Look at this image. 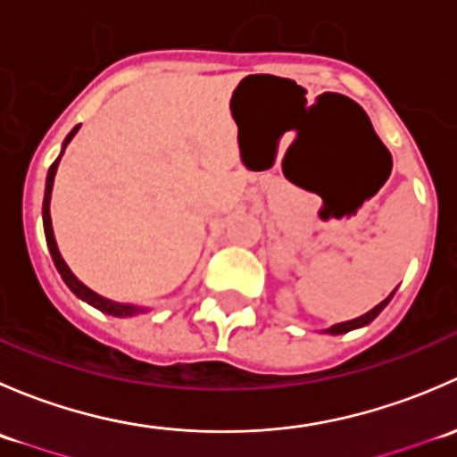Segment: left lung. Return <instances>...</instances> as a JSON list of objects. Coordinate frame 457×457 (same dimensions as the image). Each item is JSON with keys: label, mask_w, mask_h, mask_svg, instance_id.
<instances>
[{"label": "left lung", "mask_w": 457, "mask_h": 457, "mask_svg": "<svg viewBox=\"0 0 457 457\" xmlns=\"http://www.w3.org/2000/svg\"><path fill=\"white\" fill-rule=\"evenodd\" d=\"M395 292H391L389 296L385 298V301L380 303V305H376L373 307L371 312H367L365 316H358V318H353V320H347V322H340V325H334V327H329V329H327V334H347V331H352V329H358V327H365V325H370V322L373 320V318H376L378 314H380L382 310H385L386 307V303L391 301V296H394Z\"/></svg>", "instance_id": "obj_1"}]
</instances>
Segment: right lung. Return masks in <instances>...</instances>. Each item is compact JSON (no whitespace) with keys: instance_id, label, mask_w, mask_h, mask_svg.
<instances>
[{"instance_id":"obj_1","label":"right lung","mask_w":457,"mask_h":457,"mask_svg":"<svg viewBox=\"0 0 457 457\" xmlns=\"http://www.w3.org/2000/svg\"><path fill=\"white\" fill-rule=\"evenodd\" d=\"M77 130H79V126H77L75 130H72L71 135L66 137V141H63V145H66V143L71 141L72 137H75V132H77ZM62 154H63V150H62ZM62 154H59L57 159H54V163L50 165V170H48V177H46L44 207H41V214H44V232H46V243H48V250H50V256H53V262H54V267H57V271H59V274H62L63 283H66L68 287H71V292L75 294V296H79L81 301L90 303L92 307H96V310H99V312H104V314H110V316H119V318L137 314V312H139V310H137V307H132V305H119V303H112V301H108V298L99 296V294H95V292H92V289H87L86 285H84V283H79V280H77V276L72 274L71 270H68V265H66V262H63L62 254H59V250H57V243H54L53 223H50V192H53L54 172H57V165H59V159H62Z\"/></svg>"}]
</instances>
